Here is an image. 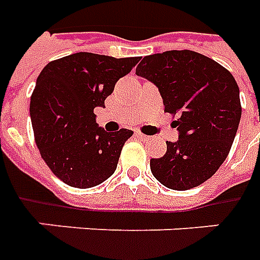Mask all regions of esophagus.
Instances as JSON below:
<instances>
[{"instance_id": "34e87169", "label": "esophagus", "mask_w": 260, "mask_h": 260, "mask_svg": "<svg viewBox=\"0 0 260 260\" xmlns=\"http://www.w3.org/2000/svg\"><path fill=\"white\" fill-rule=\"evenodd\" d=\"M136 136H137L140 140H143V141H147V140L150 139L148 136H145V134H143V133H136Z\"/></svg>"}]
</instances>
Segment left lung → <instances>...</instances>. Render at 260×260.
Returning <instances> with one entry per match:
<instances>
[{"label": "left lung", "instance_id": "left-lung-1", "mask_svg": "<svg viewBox=\"0 0 260 260\" xmlns=\"http://www.w3.org/2000/svg\"><path fill=\"white\" fill-rule=\"evenodd\" d=\"M136 74L154 82L165 112L176 120V143L151 158L158 182L187 190L210 179L225 161L241 120L239 88L233 74L213 58L192 50H171L145 56Z\"/></svg>", "mask_w": 260, "mask_h": 260}]
</instances>
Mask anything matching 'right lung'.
Wrapping results in <instances>:
<instances>
[{
    "label": "right lung",
    "mask_w": 260,
    "mask_h": 260,
    "mask_svg": "<svg viewBox=\"0 0 260 260\" xmlns=\"http://www.w3.org/2000/svg\"><path fill=\"white\" fill-rule=\"evenodd\" d=\"M139 60L81 51L53 60L42 70L30 96L33 134L42 158L64 183L88 189L116 171L133 132H105L93 109L104 108L116 82Z\"/></svg>",
    "instance_id": "right-lung-1"
}]
</instances>
